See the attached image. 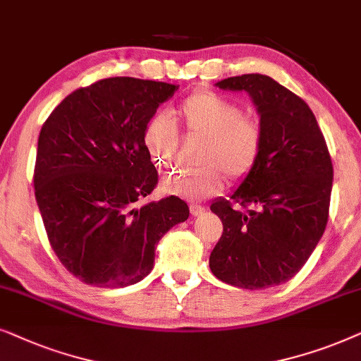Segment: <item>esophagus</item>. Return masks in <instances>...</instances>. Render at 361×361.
Instances as JSON below:
<instances>
[{
	"instance_id": "1",
	"label": "esophagus",
	"mask_w": 361,
	"mask_h": 361,
	"mask_svg": "<svg viewBox=\"0 0 361 361\" xmlns=\"http://www.w3.org/2000/svg\"><path fill=\"white\" fill-rule=\"evenodd\" d=\"M190 213H191V216H201L204 213V208H203V206H200V204H191L190 206Z\"/></svg>"
}]
</instances>
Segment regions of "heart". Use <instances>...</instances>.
I'll list each match as a JSON object with an SVG mask.
<instances>
[{
  "instance_id": "obj_1",
  "label": "heart",
  "mask_w": 361,
  "mask_h": 361,
  "mask_svg": "<svg viewBox=\"0 0 361 361\" xmlns=\"http://www.w3.org/2000/svg\"><path fill=\"white\" fill-rule=\"evenodd\" d=\"M173 118L181 123L186 135L203 140L198 152L203 166L166 176L161 181L165 193L204 200L224 185L226 175L241 180L256 166L262 148L259 123L244 115L238 104L203 90L190 95L173 115L155 114L143 128V148L160 170L171 168L176 157L178 132Z\"/></svg>"
}]
</instances>
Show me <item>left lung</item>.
Masks as SVG:
<instances>
[{"label": "left lung", "mask_w": 361, "mask_h": 361, "mask_svg": "<svg viewBox=\"0 0 361 361\" xmlns=\"http://www.w3.org/2000/svg\"><path fill=\"white\" fill-rule=\"evenodd\" d=\"M216 87L249 94L261 117L262 148L229 200L211 204L223 234L209 267L226 284L267 289L294 277L319 244L329 219L334 166L314 112L272 77H228ZM234 202L248 209H234Z\"/></svg>", "instance_id": "obj_1"}]
</instances>
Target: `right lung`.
I'll use <instances>...</instances> for the list:
<instances>
[{
  "label": "right lung",
  "instance_id": "add662e5",
  "mask_svg": "<svg viewBox=\"0 0 361 361\" xmlns=\"http://www.w3.org/2000/svg\"><path fill=\"white\" fill-rule=\"evenodd\" d=\"M178 85L110 77L67 95L42 125L35 195L47 238L84 284L127 287L152 272L155 247L188 219L185 201L138 204L157 186L143 128Z\"/></svg>",
  "mask_w": 361,
  "mask_h": 361
}]
</instances>
